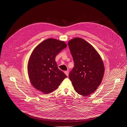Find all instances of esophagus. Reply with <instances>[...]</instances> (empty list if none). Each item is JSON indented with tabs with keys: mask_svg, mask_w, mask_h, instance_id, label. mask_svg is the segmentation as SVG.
Returning <instances> with one entry per match:
<instances>
[{
	"mask_svg": "<svg viewBox=\"0 0 127 127\" xmlns=\"http://www.w3.org/2000/svg\"><path fill=\"white\" fill-rule=\"evenodd\" d=\"M64 73H65V74L67 76H68V75H69V72H68V71H65L64 72Z\"/></svg>",
	"mask_w": 127,
	"mask_h": 127,
	"instance_id": "esophagus-1",
	"label": "esophagus"
}]
</instances>
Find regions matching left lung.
<instances>
[{
	"label": "left lung",
	"mask_w": 127,
	"mask_h": 127,
	"mask_svg": "<svg viewBox=\"0 0 127 127\" xmlns=\"http://www.w3.org/2000/svg\"><path fill=\"white\" fill-rule=\"evenodd\" d=\"M68 44L74 63L69 79L75 91L86 96L100 84L104 73L103 62L95 48L84 39L75 38Z\"/></svg>",
	"instance_id": "1"
}]
</instances>
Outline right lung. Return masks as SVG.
<instances>
[{
    "label": "right lung",
    "instance_id": "1",
    "mask_svg": "<svg viewBox=\"0 0 127 127\" xmlns=\"http://www.w3.org/2000/svg\"><path fill=\"white\" fill-rule=\"evenodd\" d=\"M67 47L62 41L49 38L32 51L28 63L30 81L34 88L45 94L52 93L67 77L58 68L55 58Z\"/></svg>",
    "mask_w": 127,
    "mask_h": 127
}]
</instances>
